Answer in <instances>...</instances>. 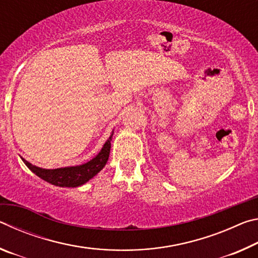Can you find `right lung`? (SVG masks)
Returning <instances> with one entry per match:
<instances>
[{"label":"right lung","mask_w":258,"mask_h":258,"mask_svg":"<svg viewBox=\"0 0 258 258\" xmlns=\"http://www.w3.org/2000/svg\"><path fill=\"white\" fill-rule=\"evenodd\" d=\"M110 141L111 137L109 138L108 141L104 143L101 151L99 152L97 157H94L89 163L83 164L80 166H74V167H64V168H56V169H44L36 167V166L28 163L27 160L23 159L26 166L36 174L42 180L51 183V184L56 186H67V187H75L82 185L91 180L94 175L101 171L107 164L109 158V152H110Z\"/></svg>","instance_id":"add662e5"}]
</instances>
